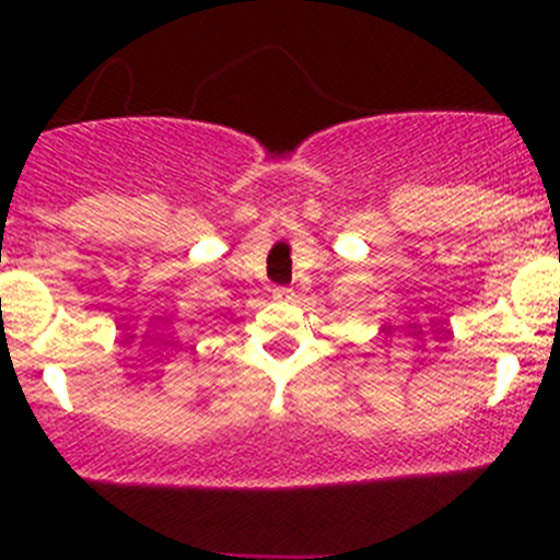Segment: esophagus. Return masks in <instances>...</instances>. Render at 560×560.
<instances>
[{"label": "esophagus", "instance_id": "esophagus-1", "mask_svg": "<svg viewBox=\"0 0 560 560\" xmlns=\"http://www.w3.org/2000/svg\"><path fill=\"white\" fill-rule=\"evenodd\" d=\"M292 295H295V292H292L290 287H276L273 290V301H292Z\"/></svg>", "mask_w": 560, "mask_h": 560}]
</instances>
